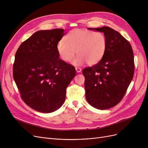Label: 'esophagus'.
<instances>
[{
  "label": "esophagus",
  "mask_w": 148,
  "mask_h": 148,
  "mask_svg": "<svg viewBox=\"0 0 148 148\" xmlns=\"http://www.w3.org/2000/svg\"><path fill=\"white\" fill-rule=\"evenodd\" d=\"M76 71H77V73H80L82 71V69L81 68H78V67H77V68H75Z\"/></svg>",
  "instance_id": "1"
}]
</instances>
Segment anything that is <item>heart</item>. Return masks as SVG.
Instances as JSON below:
<instances>
[{
	"mask_svg": "<svg viewBox=\"0 0 148 148\" xmlns=\"http://www.w3.org/2000/svg\"><path fill=\"white\" fill-rule=\"evenodd\" d=\"M65 40L57 44V51L61 59L69 62L73 60L76 52L78 55L73 61L75 66H80L88 62L90 65L99 62L104 56L107 40L105 35L99 31L82 29L71 30L65 36Z\"/></svg>",
	"mask_w": 148,
	"mask_h": 148,
	"instance_id": "obj_1",
	"label": "heart"
}]
</instances>
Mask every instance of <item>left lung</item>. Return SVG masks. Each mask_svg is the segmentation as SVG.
<instances>
[{"mask_svg": "<svg viewBox=\"0 0 148 148\" xmlns=\"http://www.w3.org/2000/svg\"><path fill=\"white\" fill-rule=\"evenodd\" d=\"M88 29L102 32L107 40L100 62L83 70L86 99L100 110L111 108L122 99L133 77L135 64L131 44L109 26Z\"/></svg>", "mask_w": 148, "mask_h": 148, "instance_id": "obj_1", "label": "left lung"}]
</instances>
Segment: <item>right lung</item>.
Masks as SVG:
<instances>
[{
	"label": "right lung",
	"mask_w": 148,
	"mask_h": 148,
	"mask_svg": "<svg viewBox=\"0 0 148 148\" xmlns=\"http://www.w3.org/2000/svg\"><path fill=\"white\" fill-rule=\"evenodd\" d=\"M64 29L40 30L22 42L13 64V75L23 101L43 113L59 109L66 89L75 77V67L59 59L57 44Z\"/></svg>",
	"instance_id": "1"
}]
</instances>
